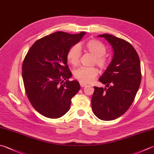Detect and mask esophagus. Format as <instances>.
<instances>
[{
    "mask_svg": "<svg viewBox=\"0 0 154 154\" xmlns=\"http://www.w3.org/2000/svg\"><path fill=\"white\" fill-rule=\"evenodd\" d=\"M80 85L81 86V87H85L86 86V83H84L82 82H80Z\"/></svg>",
    "mask_w": 154,
    "mask_h": 154,
    "instance_id": "34e87169",
    "label": "esophagus"
}]
</instances>
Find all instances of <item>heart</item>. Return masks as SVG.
Segmentation results:
<instances>
[{
    "mask_svg": "<svg viewBox=\"0 0 154 154\" xmlns=\"http://www.w3.org/2000/svg\"><path fill=\"white\" fill-rule=\"evenodd\" d=\"M86 48L95 56L96 63L100 68H105L106 60L103 57L106 54V48L102 43L97 40L92 39L86 43ZM81 57V47L80 45H75L69 49L67 55L68 62L71 64L76 66L79 63ZM98 74V69L94 67H80L74 71V77L80 82L88 83L92 82Z\"/></svg>",
    "mask_w": 154,
    "mask_h": 154,
    "instance_id": "b5f03b06",
    "label": "heart"
}]
</instances>
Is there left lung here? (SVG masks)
I'll list each match as a JSON object with an SVG mask.
<instances>
[{
	"label": "left lung",
	"mask_w": 154,
	"mask_h": 154,
	"mask_svg": "<svg viewBox=\"0 0 154 154\" xmlns=\"http://www.w3.org/2000/svg\"><path fill=\"white\" fill-rule=\"evenodd\" d=\"M98 36L110 43L113 56L98 79L106 87H94L92 109L100 120L111 121L123 115L135 99L141 79L140 61L134 48L125 40L106 33Z\"/></svg>",
	"instance_id": "1"
}]
</instances>
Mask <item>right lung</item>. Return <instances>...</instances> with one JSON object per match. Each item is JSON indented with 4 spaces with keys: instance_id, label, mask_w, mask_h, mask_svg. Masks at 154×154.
<instances>
[{
    "instance_id": "obj_1",
    "label": "right lung",
    "mask_w": 154,
    "mask_h": 154,
    "mask_svg": "<svg viewBox=\"0 0 154 154\" xmlns=\"http://www.w3.org/2000/svg\"><path fill=\"white\" fill-rule=\"evenodd\" d=\"M85 34L55 32L36 41L26 55L22 66L26 94L34 109L46 117L64 115L79 91V82L68 80L72 73L67 55Z\"/></svg>"
}]
</instances>
